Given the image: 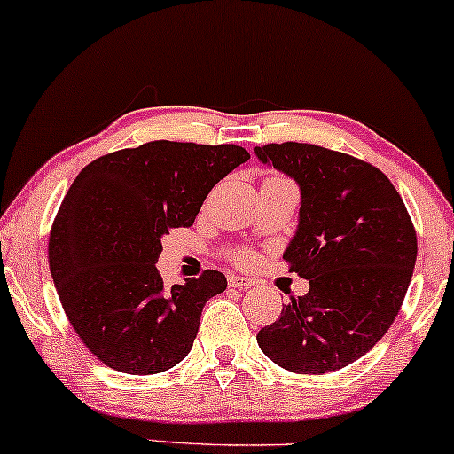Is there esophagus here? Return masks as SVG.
<instances>
[{"mask_svg": "<svg viewBox=\"0 0 454 454\" xmlns=\"http://www.w3.org/2000/svg\"><path fill=\"white\" fill-rule=\"evenodd\" d=\"M228 285L234 286V289H251L255 283L254 278L240 277V274H231V277H228Z\"/></svg>", "mask_w": 454, "mask_h": 454, "instance_id": "esophagus-1", "label": "esophagus"}]
</instances>
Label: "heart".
<instances>
[{
	"label": "heart",
	"mask_w": 454,
	"mask_h": 454,
	"mask_svg": "<svg viewBox=\"0 0 454 454\" xmlns=\"http://www.w3.org/2000/svg\"><path fill=\"white\" fill-rule=\"evenodd\" d=\"M249 260H251V254H247V251H240V254H237L239 263H247Z\"/></svg>",
	"instance_id": "b5f03b06"
}]
</instances>
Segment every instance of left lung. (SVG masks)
<instances>
[{
    "instance_id": "1",
    "label": "left lung",
    "mask_w": 454,
    "mask_h": 454,
    "mask_svg": "<svg viewBox=\"0 0 454 454\" xmlns=\"http://www.w3.org/2000/svg\"><path fill=\"white\" fill-rule=\"evenodd\" d=\"M255 154L300 186V223L283 260L309 283L257 343L300 375L343 369L398 317L417 260L415 226L387 176L366 160L301 142L255 146Z\"/></svg>"
}]
</instances>
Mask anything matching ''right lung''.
I'll return each instance as SVG.
<instances>
[{
  "instance_id": "right-lung-1",
  "label": "right lung",
  "mask_w": 454,
  "mask_h": 454,
  "mask_svg": "<svg viewBox=\"0 0 454 454\" xmlns=\"http://www.w3.org/2000/svg\"><path fill=\"white\" fill-rule=\"evenodd\" d=\"M249 159L243 146L154 140L105 154L74 177L51 223L50 272L68 323L100 363L154 375L191 352L203 306L226 277L163 285L160 239L194 223L222 177Z\"/></svg>"
}]
</instances>
